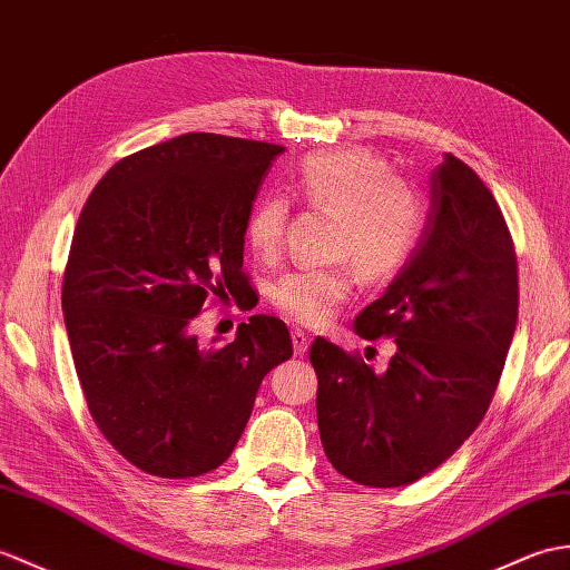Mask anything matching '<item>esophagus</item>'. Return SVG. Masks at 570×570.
Listing matches in <instances>:
<instances>
[{"mask_svg":"<svg viewBox=\"0 0 570 570\" xmlns=\"http://www.w3.org/2000/svg\"><path fill=\"white\" fill-rule=\"evenodd\" d=\"M291 342H294V354L296 356H303L308 352V345H311V340L301 333V330H294V333H291Z\"/></svg>","mask_w":570,"mask_h":570,"instance_id":"obj_1","label":"esophagus"}]
</instances>
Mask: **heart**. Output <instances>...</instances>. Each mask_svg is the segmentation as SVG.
I'll use <instances>...</instances> for the list:
<instances>
[{
    "label": "heart",
    "mask_w": 570,
    "mask_h": 570,
    "mask_svg": "<svg viewBox=\"0 0 570 570\" xmlns=\"http://www.w3.org/2000/svg\"><path fill=\"white\" fill-rule=\"evenodd\" d=\"M296 194L337 214L335 255L354 259L366 282H386L413 255L422 233V204L410 184L395 179L383 157L366 150L315 153L301 165ZM288 204L264 196L245 225V240L262 259L282 249ZM350 267L298 269L274 286V303L303 325H323L350 296Z\"/></svg>",
    "instance_id": "1"
}]
</instances>
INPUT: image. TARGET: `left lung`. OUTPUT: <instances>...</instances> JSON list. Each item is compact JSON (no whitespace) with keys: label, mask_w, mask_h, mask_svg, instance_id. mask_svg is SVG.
Returning <instances> with one entry per match:
<instances>
[{"label":"left lung","mask_w":570,"mask_h":570,"mask_svg":"<svg viewBox=\"0 0 570 570\" xmlns=\"http://www.w3.org/2000/svg\"><path fill=\"white\" fill-rule=\"evenodd\" d=\"M518 257L493 194L454 157L430 175L413 255L356 315L364 340L393 337L389 368L317 337V430L342 475L399 488L428 475L479 428L518 327Z\"/></svg>","instance_id":"left-lung-1"}]
</instances>
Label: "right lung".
I'll return each mask as SVG.
<instances>
[{
	"label": "right lung",
	"instance_id": "obj_1",
	"mask_svg": "<svg viewBox=\"0 0 570 570\" xmlns=\"http://www.w3.org/2000/svg\"><path fill=\"white\" fill-rule=\"evenodd\" d=\"M279 153L184 134L116 163L79 214L62 282L77 376L106 440L160 479L218 469L262 379L294 354L274 315L240 323L225 347L191 333L208 294L247 286L245 225Z\"/></svg>",
	"mask_w": 570,
	"mask_h": 570
}]
</instances>
